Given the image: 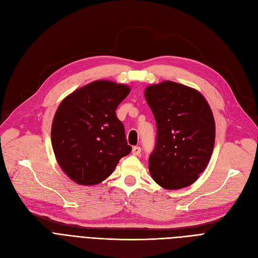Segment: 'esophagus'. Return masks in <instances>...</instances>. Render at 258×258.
Returning <instances> with one entry per match:
<instances>
[{"instance_id": "esophagus-1", "label": "esophagus", "mask_w": 258, "mask_h": 258, "mask_svg": "<svg viewBox=\"0 0 258 258\" xmlns=\"http://www.w3.org/2000/svg\"><path fill=\"white\" fill-rule=\"evenodd\" d=\"M141 154V147H139V146H135L132 148V155H135V156H139Z\"/></svg>"}]
</instances>
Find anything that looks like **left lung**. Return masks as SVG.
Returning <instances> with one entry per match:
<instances>
[{
    "label": "left lung",
    "mask_w": 258,
    "mask_h": 258,
    "mask_svg": "<svg viewBox=\"0 0 258 258\" xmlns=\"http://www.w3.org/2000/svg\"><path fill=\"white\" fill-rule=\"evenodd\" d=\"M144 95L157 123L150 175L164 189L185 188L199 178L212 155V111L199 91L173 81L149 85Z\"/></svg>",
    "instance_id": "8db88e82"
}]
</instances>
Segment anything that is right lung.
I'll return each instance as SVG.
<instances>
[{
    "label": "right lung",
    "mask_w": 258,
    "mask_h": 258,
    "mask_svg": "<svg viewBox=\"0 0 258 258\" xmlns=\"http://www.w3.org/2000/svg\"><path fill=\"white\" fill-rule=\"evenodd\" d=\"M129 93L125 84L99 80L59 103L51 128L52 147L61 170L75 182H101L130 154L125 128L115 113Z\"/></svg>",
    "instance_id": "add662e5"
}]
</instances>
